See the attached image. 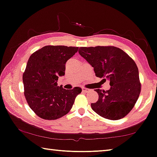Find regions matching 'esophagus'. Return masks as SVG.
I'll use <instances>...</instances> for the list:
<instances>
[{"label":"esophagus","instance_id":"34e87169","mask_svg":"<svg viewBox=\"0 0 157 157\" xmlns=\"http://www.w3.org/2000/svg\"><path fill=\"white\" fill-rule=\"evenodd\" d=\"M90 91H91V89H86V88H84V87L82 88V91L84 92V93H88V92H89Z\"/></svg>","mask_w":157,"mask_h":157}]
</instances>
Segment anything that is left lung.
Returning <instances> with one entry per match:
<instances>
[{"instance_id":"8db88e82","label":"left lung","mask_w":157,"mask_h":157,"mask_svg":"<svg viewBox=\"0 0 157 157\" xmlns=\"http://www.w3.org/2000/svg\"><path fill=\"white\" fill-rule=\"evenodd\" d=\"M78 53L94 67L96 76L110 81L108 91L96 89L98 99L91 104L95 112L110 120L125 117L134 108L141 93L136 63L117 47H80Z\"/></svg>"}]
</instances>
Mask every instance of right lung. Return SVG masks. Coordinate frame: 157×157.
I'll return each instance as SVG.
<instances>
[{"instance_id": "obj_1", "label": "right lung", "mask_w": 157, "mask_h": 157, "mask_svg": "<svg viewBox=\"0 0 157 157\" xmlns=\"http://www.w3.org/2000/svg\"><path fill=\"white\" fill-rule=\"evenodd\" d=\"M78 47L46 46L30 56L23 74L24 96L30 108L45 120H55L69 112L81 88L66 90L58 86L65 74L66 63Z\"/></svg>"}]
</instances>
